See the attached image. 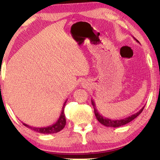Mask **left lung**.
<instances>
[{
  "label": "left lung",
  "mask_w": 160,
  "mask_h": 160,
  "mask_svg": "<svg viewBox=\"0 0 160 160\" xmlns=\"http://www.w3.org/2000/svg\"><path fill=\"white\" fill-rule=\"evenodd\" d=\"M134 38V37H133ZM134 39L135 41H137V42L139 43V41L137 40V39H135L134 38ZM92 106L94 107V112H95V115L96 118H97V119L98 120V122H100V123H101L102 124H103L104 126H106V127H111V128H118V127H121L122 125H124V124L129 123V122H130L131 121H132L133 119H135L138 116L140 113H141L142 111H143L144 107H143L141 110L139 111H138L137 113H134V114L130 116V117H126L125 119H108V118H106L103 116H102L100 113L98 112L97 109L95 108V102L93 101L92 100Z\"/></svg>",
  "instance_id": "obj_1"
}]
</instances>
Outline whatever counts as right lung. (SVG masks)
Returning <instances> with one entry per match:
<instances>
[{"label": "right lung", "mask_w": 160, "mask_h": 160, "mask_svg": "<svg viewBox=\"0 0 160 160\" xmlns=\"http://www.w3.org/2000/svg\"><path fill=\"white\" fill-rule=\"evenodd\" d=\"M66 102L67 100L64 102V105H63V107L62 108V111H61V114L60 117H59L58 120L56 122V123L53 124L52 125L46 127V128H34V127L28 125V124L25 123H23V124L25 127H27V128L31 129V130L36 131L37 132L43 133V134H52V133H56L60 132V130H62L65 128V124H66V120H65L64 113V108Z\"/></svg>", "instance_id": "obj_1"}]
</instances>
